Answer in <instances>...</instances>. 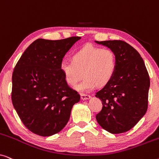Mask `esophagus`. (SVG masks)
<instances>
[{
    "label": "esophagus",
    "mask_w": 159,
    "mask_h": 159,
    "mask_svg": "<svg viewBox=\"0 0 159 159\" xmlns=\"http://www.w3.org/2000/svg\"><path fill=\"white\" fill-rule=\"evenodd\" d=\"M90 98V95H85V94H81V99L83 100V101H84V100H88Z\"/></svg>",
    "instance_id": "1"
}]
</instances>
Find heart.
I'll return each mask as SVG.
<instances>
[{"mask_svg":"<svg viewBox=\"0 0 159 159\" xmlns=\"http://www.w3.org/2000/svg\"><path fill=\"white\" fill-rule=\"evenodd\" d=\"M116 58L109 48L86 45L72 56V61H63L60 70L69 85L75 87L82 76L84 79L77 87L80 92L88 93L98 84L103 86L111 81L116 71Z\"/></svg>","mask_w":159,"mask_h":159,"instance_id":"heart-1","label":"heart"}]
</instances>
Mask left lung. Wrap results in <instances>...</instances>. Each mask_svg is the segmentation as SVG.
<instances>
[{"mask_svg": "<svg viewBox=\"0 0 159 159\" xmlns=\"http://www.w3.org/2000/svg\"><path fill=\"white\" fill-rule=\"evenodd\" d=\"M95 43L112 50L116 58L114 77L95 95L103 104L96 120L111 133H123L131 129L147 111L148 72L140 53L125 41Z\"/></svg>", "mask_w": 159, "mask_h": 159, "instance_id": "left-lung-1", "label": "left lung"}]
</instances>
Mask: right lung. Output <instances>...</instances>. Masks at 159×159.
<instances>
[{"label": "right lung", "instance_id": "add662e5", "mask_svg": "<svg viewBox=\"0 0 159 159\" xmlns=\"http://www.w3.org/2000/svg\"><path fill=\"white\" fill-rule=\"evenodd\" d=\"M81 39H38L25 50L12 75L13 106L24 125L38 135L59 132L80 100L60 70L65 54Z\"/></svg>", "mask_w": 159, "mask_h": 159}]
</instances>
